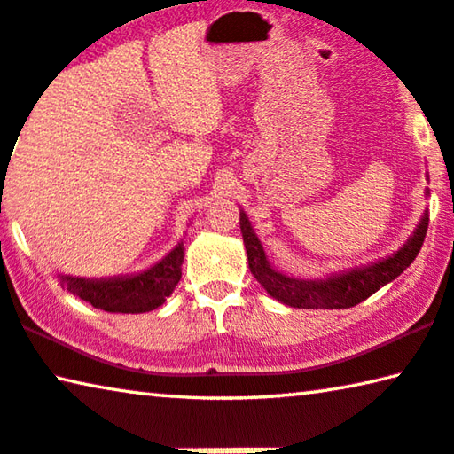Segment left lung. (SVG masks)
I'll list each match as a JSON object with an SVG mask.
<instances>
[{
  "instance_id": "obj_1",
  "label": "left lung",
  "mask_w": 454,
  "mask_h": 454,
  "mask_svg": "<svg viewBox=\"0 0 454 454\" xmlns=\"http://www.w3.org/2000/svg\"><path fill=\"white\" fill-rule=\"evenodd\" d=\"M428 194L430 192L427 188V197ZM239 227L247 251L249 271L271 298H276L278 302L286 306H292V309H351V306L364 302L365 298L375 294L381 286L395 280L416 260L424 237H427L428 208L424 211L414 233L408 237V241L395 254L367 263V266L337 271V274L317 278V280L288 276L271 266L246 211H239Z\"/></svg>"
}]
</instances>
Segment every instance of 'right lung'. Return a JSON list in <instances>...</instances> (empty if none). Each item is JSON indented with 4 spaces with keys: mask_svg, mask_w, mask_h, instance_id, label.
<instances>
[{
    "mask_svg": "<svg viewBox=\"0 0 454 454\" xmlns=\"http://www.w3.org/2000/svg\"><path fill=\"white\" fill-rule=\"evenodd\" d=\"M184 243L174 246L162 260L148 270L137 274L114 276V278H79L60 274L62 288L73 292L95 309L106 312H123V315H137L150 312L166 302L183 276Z\"/></svg>",
    "mask_w": 454,
    "mask_h": 454,
    "instance_id": "right-lung-1",
    "label": "right lung"
}]
</instances>
